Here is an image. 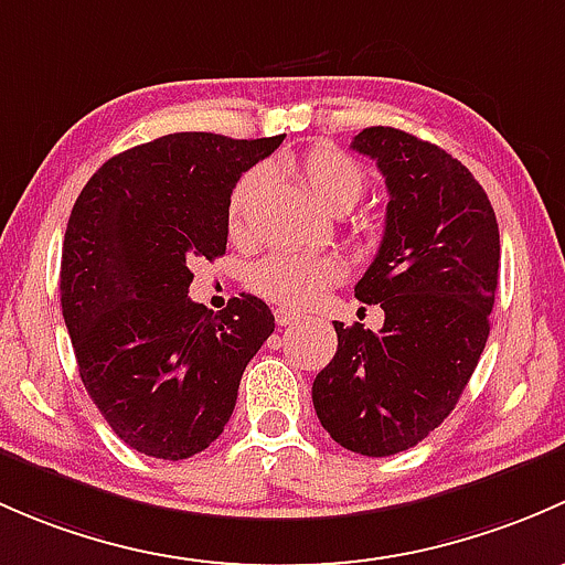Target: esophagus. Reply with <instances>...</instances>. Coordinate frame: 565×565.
Segmentation results:
<instances>
[{"label": "esophagus", "instance_id": "1", "mask_svg": "<svg viewBox=\"0 0 565 565\" xmlns=\"http://www.w3.org/2000/svg\"><path fill=\"white\" fill-rule=\"evenodd\" d=\"M275 321H277V326H290V323H296L299 321V312H294V310H277L275 312Z\"/></svg>", "mask_w": 565, "mask_h": 565}]
</instances>
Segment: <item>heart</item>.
<instances>
[{"label":"heart","mask_w":565,"mask_h":565,"mask_svg":"<svg viewBox=\"0 0 565 565\" xmlns=\"http://www.w3.org/2000/svg\"><path fill=\"white\" fill-rule=\"evenodd\" d=\"M288 171L318 198L329 212L351 209L367 188L364 171L345 152L331 147H316L310 152L285 162ZM264 168H253L236 182L228 198V228L234 236L247 234L249 209L264 188ZM345 277V264L337 255H269L249 269V288L275 305L301 310L312 305L326 288Z\"/></svg>","instance_id":"b5f03b06"}]
</instances>
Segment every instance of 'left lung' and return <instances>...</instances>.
<instances>
[{
  "label": "left lung",
  "mask_w": 565,
  "mask_h": 565,
  "mask_svg": "<svg viewBox=\"0 0 565 565\" xmlns=\"http://www.w3.org/2000/svg\"><path fill=\"white\" fill-rule=\"evenodd\" d=\"M351 147L386 179L383 242L356 282V299L386 318L381 331L334 321L312 405L348 451L388 457L427 438L468 386L490 337L500 234L473 173L435 143L367 127Z\"/></svg>",
  "instance_id": "8db88e82"
}]
</instances>
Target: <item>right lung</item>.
Masks as SVG:
<instances>
[{
	"label": "right lung",
	"instance_id": "add662e5",
	"mask_svg": "<svg viewBox=\"0 0 565 565\" xmlns=\"http://www.w3.org/2000/svg\"><path fill=\"white\" fill-rule=\"evenodd\" d=\"M282 136L171 132L110 157L75 201L62 316L81 381L130 449L188 459L228 424L242 372L275 331L258 296L214 316L190 299L198 258L228 244V198Z\"/></svg>",
	"mask_w": 565,
	"mask_h": 565
}]
</instances>
